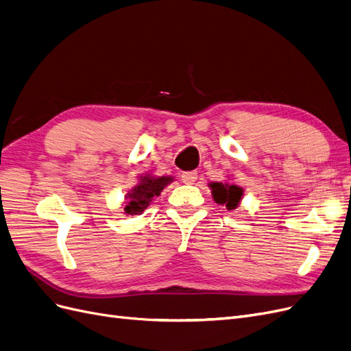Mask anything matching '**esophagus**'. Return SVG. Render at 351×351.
I'll use <instances>...</instances> for the list:
<instances>
[{"label":"esophagus","mask_w":351,"mask_h":351,"mask_svg":"<svg viewBox=\"0 0 351 351\" xmlns=\"http://www.w3.org/2000/svg\"><path fill=\"white\" fill-rule=\"evenodd\" d=\"M182 180L184 184H193L197 180V173L196 171H186V173H183Z\"/></svg>","instance_id":"1"}]
</instances>
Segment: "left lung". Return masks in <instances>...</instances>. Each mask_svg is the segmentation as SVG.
<instances>
[{
    "label": "left lung",
    "mask_w": 351,
    "mask_h": 351,
    "mask_svg": "<svg viewBox=\"0 0 351 351\" xmlns=\"http://www.w3.org/2000/svg\"><path fill=\"white\" fill-rule=\"evenodd\" d=\"M208 186L210 189L212 199H214L217 204L226 206L228 210L239 208L244 193L243 187L234 183H221V182H212Z\"/></svg>",
    "instance_id": "obj_1"
}]
</instances>
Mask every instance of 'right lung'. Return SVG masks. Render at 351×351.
Returning <instances> with one entry per match:
<instances>
[{
    "instance_id": "right-lung-1",
    "label": "right lung",
    "mask_w": 351,
    "mask_h": 351,
    "mask_svg": "<svg viewBox=\"0 0 351 351\" xmlns=\"http://www.w3.org/2000/svg\"><path fill=\"white\" fill-rule=\"evenodd\" d=\"M173 182L174 178L171 176H139V182L124 197V214L141 215L149 204H152L154 197L161 195L164 187Z\"/></svg>"
}]
</instances>
